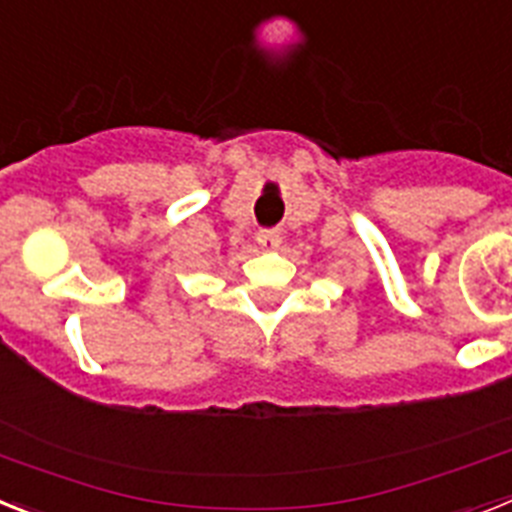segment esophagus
Masks as SVG:
<instances>
[{
	"label": "esophagus",
	"instance_id": "esophagus-1",
	"mask_svg": "<svg viewBox=\"0 0 512 512\" xmlns=\"http://www.w3.org/2000/svg\"><path fill=\"white\" fill-rule=\"evenodd\" d=\"M257 244L262 250H275L281 244V231L278 229H260L257 231Z\"/></svg>",
	"mask_w": 512,
	"mask_h": 512
}]
</instances>
